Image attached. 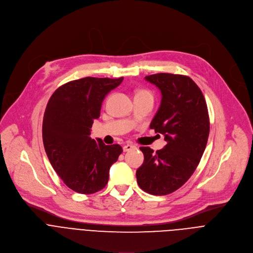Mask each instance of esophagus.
<instances>
[{"mask_svg": "<svg viewBox=\"0 0 253 253\" xmlns=\"http://www.w3.org/2000/svg\"><path fill=\"white\" fill-rule=\"evenodd\" d=\"M134 148H135L134 145H131V144H126V145H124V147H123V151L124 152H128V151H130V150H132Z\"/></svg>", "mask_w": 253, "mask_h": 253, "instance_id": "obj_1", "label": "esophagus"}]
</instances>
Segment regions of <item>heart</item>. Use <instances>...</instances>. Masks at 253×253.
<instances>
[{"label":"heart","instance_id":"b5f03b06","mask_svg":"<svg viewBox=\"0 0 253 253\" xmlns=\"http://www.w3.org/2000/svg\"><path fill=\"white\" fill-rule=\"evenodd\" d=\"M138 93H148V92L147 91H139Z\"/></svg>","mask_w":253,"mask_h":253}]
</instances>
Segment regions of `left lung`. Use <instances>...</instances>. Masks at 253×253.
<instances>
[{
    "label": "left lung",
    "mask_w": 253,
    "mask_h": 253,
    "mask_svg": "<svg viewBox=\"0 0 253 253\" xmlns=\"http://www.w3.org/2000/svg\"><path fill=\"white\" fill-rule=\"evenodd\" d=\"M145 79L161 91L150 128L167 144L156 152L140 147L144 162L136 171L137 183L149 194L166 195L181 187L200 162L210 129L208 110L200 88L187 76L159 73Z\"/></svg>",
    "instance_id": "obj_1"
}]
</instances>
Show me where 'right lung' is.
Listing matches in <instances>:
<instances>
[{
    "label": "right lung",
    "instance_id": "1",
    "mask_svg": "<svg viewBox=\"0 0 253 253\" xmlns=\"http://www.w3.org/2000/svg\"><path fill=\"white\" fill-rule=\"evenodd\" d=\"M122 81L123 77L71 81L59 87L47 104L42 128L45 151L63 182L78 193L103 189L111 165L123 152L118 144L105 145L90 137L104 98Z\"/></svg>",
    "mask_w": 253,
    "mask_h": 253
}]
</instances>
